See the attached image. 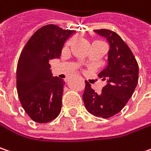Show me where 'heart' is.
Wrapping results in <instances>:
<instances>
[{
  "label": "heart",
  "mask_w": 151,
  "mask_h": 151,
  "mask_svg": "<svg viewBox=\"0 0 151 151\" xmlns=\"http://www.w3.org/2000/svg\"><path fill=\"white\" fill-rule=\"evenodd\" d=\"M70 42H68V45H70Z\"/></svg>",
  "instance_id": "heart-1"
}]
</instances>
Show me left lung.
Masks as SVG:
<instances>
[{"instance_id":"1","label":"left lung","mask_w":151,"mask_h":151,"mask_svg":"<svg viewBox=\"0 0 151 151\" xmlns=\"http://www.w3.org/2000/svg\"><path fill=\"white\" fill-rule=\"evenodd\" d=\"M94 32L109 43L108 64L99 76L106 81L101 93H97L85 81L83 102L89 113L95 116L109 118L124 108L132 97L139 81V65L129 47L116 32L101 29Z\"/></svg>"}]
</instances>
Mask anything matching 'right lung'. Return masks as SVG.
Segmentation results:
<instances>
[{"label": "right lung", "mask_w": 151, "mask_h": 151, "mask_svg": "<svg viewBox=\"0 0 151 151\" xmlns=\"http://www.w3.org/2000/svg\"><path fill=\"white\" fill-rule=\"evenodd\" d=\"M75 30L47 24L35 32L24 46L17 66V91L29 116L38 123L54 120L60 113L64 81L52 76L49 61L61 55Z\"/></svg>", "instance_id": "1"}]
</instances>
